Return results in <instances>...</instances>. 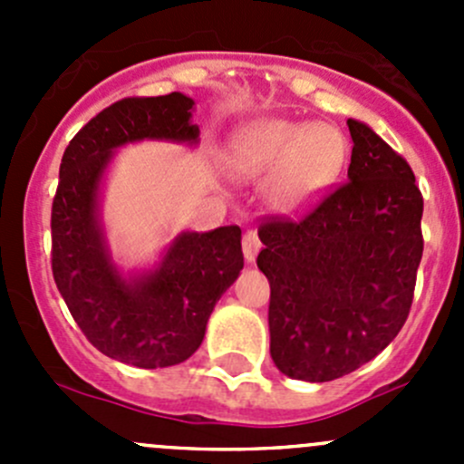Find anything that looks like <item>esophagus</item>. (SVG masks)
Here are the masks:
<instances>
[{
    "mask_svg": "<svg viewBox=\"0 0 464 464\" xmlns=\"http://www.w3.org/2000/svg\"><path fill=\"white\" fill-rule=\"evenodd\" d=\"M260 237L256 231H246L245 237H242V251H245V258L246 262H254L256 256L260 251Z\"/></svg>",
    "mask_w": 464,
    "mask_h": 464,
    "instance_id": "obj_1",
    "label": "esophagus"
}]
</instances>
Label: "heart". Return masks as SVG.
<instances>
[{
  "label": "heart",
  "mask_w": 464,
  "mask_h": 464,
  "mask_svg": "<svg viewBox=\"0 0 464 464\" xmlns=\"http://www.w3.org/2000/svg\"><path fill=\"white\" fill-rule=\"evenodd\" d=\"M348 157L343 132L327 123L265 119L246 125L227 152V168L237 179L274 172L271 202L283 210L307 206L339 177Z\"/></svg>",
  "instance_id": "obj_1"
}]
</instances>
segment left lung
I'll list each match as a JSON object with an SVG mask.
<instances>
[{
	"label": "left lung",
	"instance_id": "left-lung-1",
	"mask_svg": "<svg viewBox=\"0 0 464 464\" xmlns=\"http://www.w3.org/2000/svg\"><path fill=\"white\" fill-rule=\"evenodd\" d=\"M348 181L303 218H269L258 228L271 359L303 382L348 375L395 339L422 260L413 170L366 123L348 119Z\"/></svg>",
	"mask_w": 464,
	"mask_h": 464
}]
</instances>
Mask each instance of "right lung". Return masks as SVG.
<instances>
[{
	"label": "right lung",
	"instance_id": "add662e5",
	"mask_svg": "<svg viewBox=\"0 0 464 464\" xmlns=\"http://www.w3.org/2000/svg\"><path fill=\"white\" fill-rule=\"evenodd\" d=\"M193 98L179 92L123 98L72 139L51 208V269L89 343L137 368L186 362L202 345L215 303L245 266L240 227L181 233L161 265L123 278L107 251L98 190L111 152L125 143H198Z\"/></svg>",
	"mask_w": 464,
	"mask_h": 464
}]
</instances>
